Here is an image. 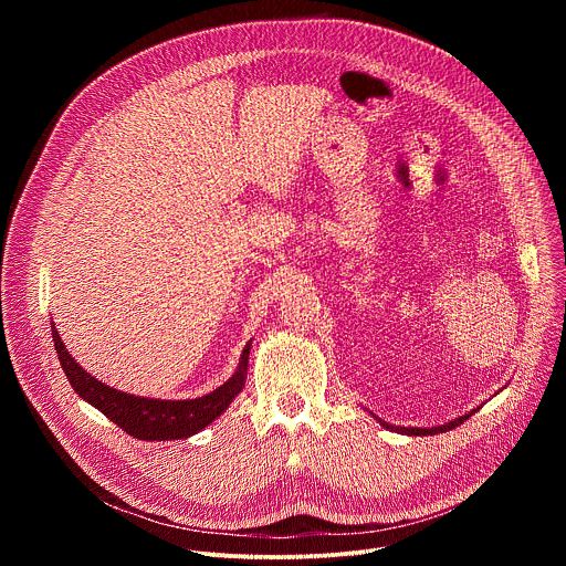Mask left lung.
Returning <instances> with one entry per match:
<instances>
[{
	"label": "left lung",
	"mask_w": 566,
	"mask_h": 566,
	"mask_svg": "<svg viewBox=\"0 0 566 566\" xmlns=\"http://www.w3.org/2000/svg\"><path fill=\"white\" fill-rule=\"evenodd\" d=\"M470 415H472V412H470ZM470 415L459 417V419H454V421H450V423H443V426H437V428H400V426H389V423H385V421H380V419H378V421H380L382 428L394 430V432H398V434H408V437H432V434H441V432H448V430L461 426Z\"/></svg>",
	"instance_id": "1"
}]
</instances>
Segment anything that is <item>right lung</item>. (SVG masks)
<instances>
[{"label":"right lung","instance_id":"right-lung-1","mask_svg":"<svg viewBox=\"0 0 566 566\" xmlns=\"http://www.w3.org/2000/svg\"><path fill=\"white\" fill-rule=\"evenodd\" d=\"M53 345L60 358V365L77 391L80 398H85L90 406L101 410L109 421L123 428L129 437L140 441H172V439H188L210 426L217 417L226 412L232 398L244 389L247 371H249V354L251 343L241 352L239 365L234 374L214 391L190 398V400H160V398H143L120 389H114L92 374L80 367L71 354L66 352L57 329H51Z\"/></svg>","mask_w":566,"mask_h":566}]
</instances>
